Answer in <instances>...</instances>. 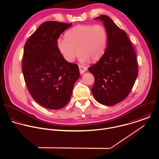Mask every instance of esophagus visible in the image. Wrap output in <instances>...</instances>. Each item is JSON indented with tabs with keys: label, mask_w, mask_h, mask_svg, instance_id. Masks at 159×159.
<instances>
[{
	"label": "esophagus",
	"mask_w": 159,
	"mask_h": 159,
	"mask_svg": "<svg viewBox=\"0 0 159 159\" xmlns=\"http://www.w3.org/2000/svg\"><path fill=\"white\" fill-rule=\"evenodd\" d=\"M79 69H80V74H83L84 73H85V71H86V68L83 66H79Z\"/></svg>",
	"instance_id": "1"
}]
</instances>
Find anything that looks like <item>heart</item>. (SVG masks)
Masks as SVG:
<instances>
[{
    "instance_id": "heart-1",
    "label": "heart",
    "mask_w": 159,
    "mask_h": 159,
    "mask_svg": "<svg viewBox=\"0 0 159 159\" xmlns=\"http://www.w3.org/2000/svg\"><path fill=\"white\" fill-rule=\"evenodd\" d=\"M65 37L57 40V47L67 62H73L79 53L81 63L96 61L104 53L107 35L101 25H76L67 31Z\"/></svg>"
}]
</instances>
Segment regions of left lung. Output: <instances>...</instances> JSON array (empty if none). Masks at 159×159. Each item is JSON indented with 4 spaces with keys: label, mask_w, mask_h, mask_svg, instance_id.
<instances>
[{
    "label": "left lung",
    "mask_w": 159,
    "mask_h": 159,
    "mask_svg": "<svg viewBox=\"0 0 159 159\" xmlns=\"http://www.w3.org/2000/svg\"><path fill=\"white\" fill-rule=\"evenodd\" d=\"M102 22L107 46L101 59L88 70L94 76L91 91L95 99L113 106L129 94L138 75L136 55L126 33L107 16L94 19Z\"/></svg>",
    "instance_id": "left-lung-1"
}]
</instances>
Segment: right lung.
Masks as SVG:
<instances>
[{
    "label": "right lung",
    "instance_id": "1",
    "mask_svg": "<svg viewBox=\"0 0 159 159\" xmlns=\"http://www.w3.org/2000/svg\"><path fill=\"white\" fill-rule=\"evenodd\" d=\"M71 25L45 22L24 46L22 72L27 87L35 101L49 109H60L68 103L80 75L78 66L67 62L57 47L60 34Z\"/></svg>",
    "mask_w": 159,
    "mask_h": 159
}]
</instances>
